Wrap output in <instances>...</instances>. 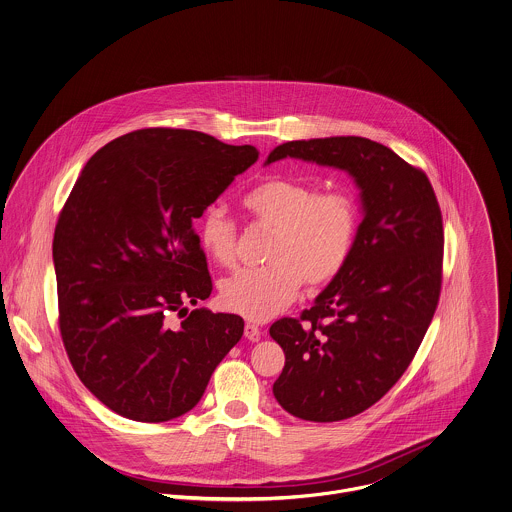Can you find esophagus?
Masks as SVG:
<instances>
[{"mask_svg":"<svg viewBox=\"0 0 512 512\" xmlns=\"http://www.w3.org/2000/svg\"><path fill=\"white\" fill-rule=\"evenodd\" d=\"M244 336L250 340V342H258L260 336H262V330L252 323H246L244 325Z\"/></svg>","mask_w":512,"mask_h":512,"instance_id":"1","label":"esophagus"}]
</instances>
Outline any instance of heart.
Masks as SVG:
<instances>
[{"label": "heart", "instance_id": "heart-1", "mask_svg": "<svg viewBox=\"0 0 512 512\" xmlns=\"http://www.w3.org/2000/svg\"><path fill=\"white\" fill-rule=\"evenodd\" d=\"M254 221L272 231L262 268L242 270L219 289L221 305L250 321H268L297 295L301 283L319 287L336 278L350 258L358 207L344 191L317 193L309 184L272 178L242 199ZM199 244L219 266L236 260V227L213 205L199 219Z\"/></svg>", "mask_w": 512, "mask_h": 512}]
</instances>
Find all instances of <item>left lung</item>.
Here are the masks:
<instances>
[{"instance_id": "8db88e82", "label": "left lung", "mask_w": 512, "mask_h": 512, "mask_svg": "<svg viewBox=\"0 0 512 512\" xmlns=\"http://www.w3.org/2000/svg\"><path fill=\"white\" fill-rule=\"evenodd\" d=\"M283 158L344 170L360 189L362 223L348 262L315 305L270 328L285 354L274 397L297 419H350L397 383L434 317L442 213L426 174L379 142L291 140L264 164Z\"/></svg>"}]
</instances>
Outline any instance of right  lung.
<instances>
[{
  "label": "right lung",
  "instance_id": "1",
  "mask_svg": "<svg viewBox=\"0 0 512 512\" xmlns=\"http://www.w3.org/2000/svg\"><path fill=\"white\" fill-rule=\"evenodd\" d=\"M256 160L250 144L158 127L111 140L84 166L52 240L60 334L113 413L186 415L240 340L238 315L187 311L213 289L193 221ZM170 312L187 319L172 329Z\"/></svg>",
  "mask_w": 512,
  "mask_h": 512
}]
</instances>
